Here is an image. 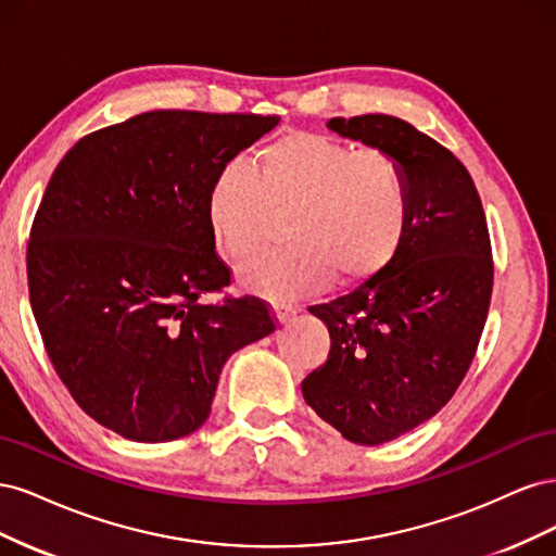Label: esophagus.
Instances as JSON below:
<instances>
[{
    "instance_id": "esophagus-1",
    "label": "esophagus",
    "mask_w": 556,
    "mask_h": 556,
    "mask_svg": "<svg viewBox=\"0 0 556 556\" xmlns=\"http://www.w3.org/2000/svg\"><path fill=\"white\" fill-rule=\"evenodd\" d=\"M274 311H276L278 323H288L290 317H294V315H296V306H292V304H285V301H276V304H274Z\"/></svg>"
}]
</instances>
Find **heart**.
<instances>
[{"label": "heart", "mask_w": 556, "mask_h": 556, "mask_svg": "<svg viewBox=\"0 0 556 556\" xmlns=\"http://www.w3.org/2000/svg\"><path fill=\"white\" fill-rule=\"evenodd\" d=\"M288 213L292 245L243 268L248 288L280 299L311 294L331 278L357 288L380 276L406 239L408 176L384 150L290 131L262 150L257 166L223 164L204 201L211 239L237 264L255 257L274 215Z\"/></svg>", "instance_id": "heart-1"}]
</instances>
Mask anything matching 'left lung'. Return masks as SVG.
<instances>
[{"label": "left lung", "mask_w": 556, "mask_h": 556, "mask_svg": "<svg viewBox=\"0 0 556 556\" xmlns=\"http://www.w3.org/2000/svg\"><path fill=\"white\" fill-rule=\"evenodd\" d=\"M327 127L394 155L410 185V225L394 262L308 308L331 350L301 382L306 403L343 439L380 445L439 413L473 362L494 282L490 231L466 166L410 123L368 113Z\"/></svg>", "instance_id": "obj_1"}]
</instances>
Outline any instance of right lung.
<instances>
[{
	"label": "right lung",
	"instance_id": "right-lung-1",
	"mask_svg": "<svg viewBox=\"0 0 556 556\" xmlns=\"http://www.w3.org/2000/svg\"><path fill=\"white\" fill-rule=\"evenodd\" d=\"M278 115L148 111L83 137L48 180L27 243L29 304L60 380L139 443L206 422L225 362L276 329L229 285L204 217L223 164Z\"/></svg>",
	"mask_w": 556,
	"mask_h": 556
}]
</instances>
